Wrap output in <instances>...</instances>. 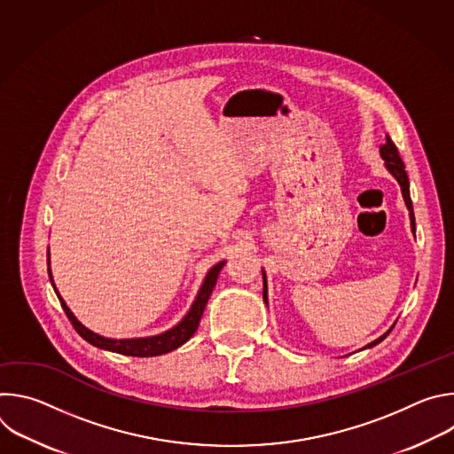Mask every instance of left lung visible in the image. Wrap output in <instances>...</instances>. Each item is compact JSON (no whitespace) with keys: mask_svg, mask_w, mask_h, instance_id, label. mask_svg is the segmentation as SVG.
Segmentation results:
<instances>
[{"mask_svg":"<svg viewBox=\"0 0 454 454\" xmlns=\"http://www.w3.org/2000/svg\"><path fill=\"white\" fill-rule=\"evenodd\" d=\"M379 154H380V158L384 160V167H386V170L390 172L395 179H397V183H399V186H401V192H403V198H404V203H406V207H408V212H410V224H411V233L415 235V214H413V205H411V198H410V179H408V174H406V168H404V163H403V160H401V156H399V151H397V147H395V144L392 142V138L386 135V142L379 147ZM262 278H264V301H266V305H268V277H266V271L262 270ZM395 327V323L394 325L387 329L382 336H379L377 340H373L372 343H368L366 347H363L361 350H364V348H372V347H375V345H379L387 334L392 333V329Z\"/></svg>","mask_w":454,"mask_h":454,"instance_id":"8db88e82","label":"left lung"}]
</instances>
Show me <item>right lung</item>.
I'll return each mask as SVG.
<instances>
[{"instance_id": "obj_1", "label": "right lung", "mask_w": 454, "mask_h": 454, "mask_svg": "<svg viewBox=\"0 0 454 454\" xmlns=\"http://www.w3.org/2000/svg\"><path fill=\"white\" fill-rule=\"evenodd\" d=\"M226 261H221L217 262L215 266H212L196 294V298H193L188 312L181 317V321H177L176 325L161 334H156V336H145V338H123V340H116V338H106V336H100L93 331H90L86 325H82V323L77 319V316L72 312V309L67 305V301L62 300V296L59 294L55 284H53V278H51V270H50V253H48V275H50V282L53 286V291L64 309V312H67V316L70 317V321L74 323L75 331L88 341L91 343L93 347L97 348H102V350H109V352H116V354H123V356H135V357H154V356H161V354H167V352H172L176 350L177 347L184 345L192 336L193 333L198 331L200 327V321H201V316H203V310L208 303V298L215 287V282H217V277L221 273V270L224 268Z\"/></svg>"}]
</instances>
